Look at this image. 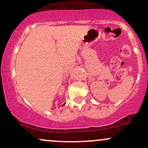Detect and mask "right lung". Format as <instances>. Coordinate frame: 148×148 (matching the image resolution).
<instances>
[{"label":"right lung","mask_w":148,"mask_h":148,"mask_svg":"<svg viewBox=\"0 0 148 148\" xmlns=\"http://www.w3.org/2000/svg\"><path fill=\"white\" fill-rule=\"evenodd\" d=\"M64 104H63V105H62V106H64Z\"/></svg>","instance_id":"obj_1"}]
</instances>
